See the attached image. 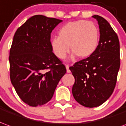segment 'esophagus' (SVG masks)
Wrapping results in <instances>:
<instances>
[{
    "instance_id": "34e87169",
    "label": "esophagus",
    "mask_w": 126,
    "mask_h": 126,
    "mask_svg": "<svg viewBox=\"0 0 126 126\" xmlns=\"http://www.w3.org/2000/svg\"><path fill=\"white\" fill-rule=\"evenodd\" d=\"M69 66L68 65H65V67H66V69H67V73H69V72H70V70H69Z\"/></svg>"
}]
</instances>
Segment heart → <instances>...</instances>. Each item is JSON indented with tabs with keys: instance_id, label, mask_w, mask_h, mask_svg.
<instances>
[{
	"instance_id": "1",
	"label": "heart",
	"mask_w": 126,
	"mask_h": 126,
	"mask_svg": "<svg viewBox=\"0 0 126 126\" xmlns=\"http://www.w3.org/2000/svg\"><path fill=\"white\" fill-rule=\"evenodd\" d=\"M59 37L50 39V46L54 55L64 59L69 51L72 56L80 58L90 57L96 50L100 41V31L93 22L84 20L69 22L59 30Z\"/></svg>"
}]
</instances>
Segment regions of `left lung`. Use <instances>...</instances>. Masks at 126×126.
Segmentation results:
<instances>
[{"label":"left lung","instance_id":"8db88e82","mask_svg":"<svg viewBox=\"0 0 126 126\" xmlns=\"http://www.w3.org/2000/svg\"><path fill=\"white\" fill-rule=\"evenodd\" d=\"M100 41L90 57L69 67L75 78L73 96L80 104L94 108L100 106L112 95L120 67V48L117 35L108 21L98 15Z\"/></svg>","mask_w":126,"mask_h":126}]
</instances>
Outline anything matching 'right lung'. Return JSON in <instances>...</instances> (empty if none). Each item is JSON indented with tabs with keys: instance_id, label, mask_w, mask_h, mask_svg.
<instances>
[{
	"instance_id": "right-lung-1",
	"label": "right lung",
	"mask_w": 126,
	"mask_h": 126,
	"mask_svg": "<svg viewBox=\"0 0 126 126\" xmlns=\"http://www.w3.org/2000/svg\"><path fill=\"white\" fill-rule=\"evenodd\" d=\"M61 22L33 16L14 35L9 58L11 84L20 99L31 106L49 102L66 73L50 46L51 32Z\"/></svg>"
}]
</instances>
